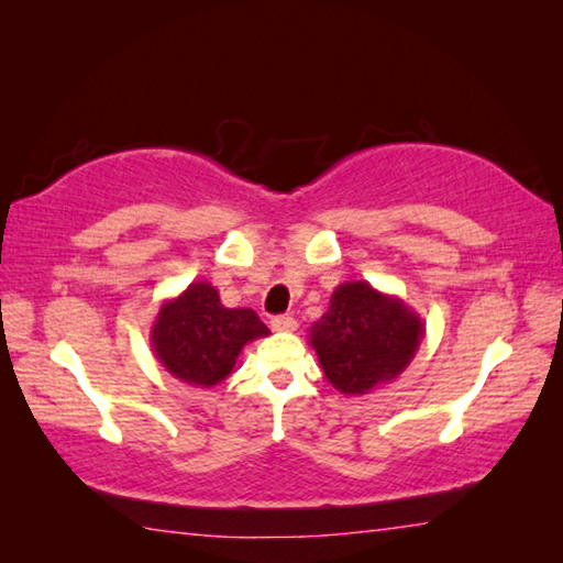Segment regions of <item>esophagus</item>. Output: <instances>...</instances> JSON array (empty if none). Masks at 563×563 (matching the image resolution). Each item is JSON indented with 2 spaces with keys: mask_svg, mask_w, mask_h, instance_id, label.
I'll return each instance as SVG.
<instances>
[{
  "mask_svg": "<svg viewBox=\"0 0 563 563\" xmlns=\"http://www.w3.org/2000/svg\"><path fill=\"white\" fill-rule=\"evenodd\" d=\"M271 329L273 331H295L297 329V321L292 317H273L271 319Z\"/></svg>",
  "mask_w": 563,
  "mask_h": 563,
  "instance_id": "34e87169",
  "label": "esophagus"
}]
</instances>
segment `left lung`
Wrapping results in <instances>:
<instances>
[{"mask_svg": "<svg viewBox=\"0 0 563 563\" xmlns=\"http://www.w3.org/2000/svg\"><path fill=\"white\" fill-rule=\"evenodd\" d=\"M423 336V319L401 297L349 280L333 290L327 314L309 329V345L331 385L361 397L397 379Z\"/></svg>", "mask_w": 563, "mask_h": 563, "instance_id": "obj_1", "label": "left lung"}]
</instances>
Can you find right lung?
<instances>
[{
    "label": "right lung",
    "instance_id": "right-lung-1",
    "mask_svg": "<svg viewBox=\"0 0 563 563\" xmlns=\"http://www.w3.org/2000/svg\"><path fill=\"white\" fill-rule=\"evenodd\" d=\"M268 333L254 309L224 307L220 292L200 280L159 307L150 341L166 373L210 389L232 375L246 343Z\"/></svg>",
    "mask_w": 563,
    "mask_h": 563
}]
</instances>
